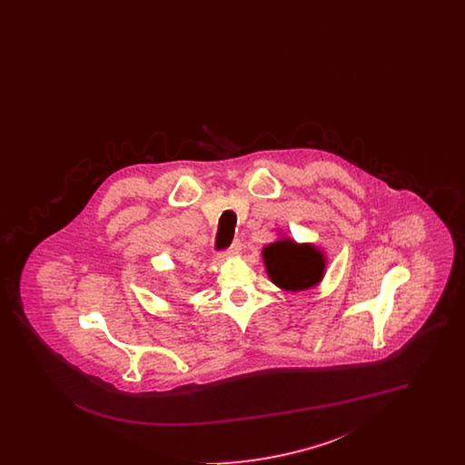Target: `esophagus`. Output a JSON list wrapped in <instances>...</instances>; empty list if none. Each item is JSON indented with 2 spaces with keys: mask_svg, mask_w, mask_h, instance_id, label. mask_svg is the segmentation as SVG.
<instances>
[{
  "mask_svg": "<svg viewBox=\"0 0 465 465\" xmlns=\"http://www.w3.org/2000/svg\"><path fill=\"white\" fill-rule=\"evenodd\" d=\"M241 249H242V242H241L239 239H235L233 242L230 243V245L223 251L222 254H220V258H223V256H235V254L241 252Z\"/></svg>",
  "mask_w": 465,
  "mask_h": 465,
  "instance_id": "34e87169",
  "label": "esophagus"
}]
</instances>
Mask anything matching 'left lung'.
<instances>
[{"label":"left lung","mask_w":465,"mask_h":465,"mask_svg":"<svg viewBox=\"0 0 465 465\" xmlns=\"http://www.w3.org/2000/svg\"><path fill=\"white\" fill-rule=\"evenodd\" d=\"M263 258L270 279L277 286L291 291L315 286L324 272L322 254L312 245L279 241L266 245Z\"/></svg>","instance_id":"8db88e82"}]
</instances>
